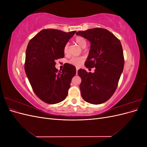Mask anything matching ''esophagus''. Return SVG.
I'll use <instances>...</instances> for the list:
<instances>
[{
    "instance_id": "esophagus-1",
    "label": "esophagus",
    "mask_w": 147,
    "mask_h": 147,
    "mask_svg": "<svg viewBox=\"0 0 147 147\" xmlns=\"http://www.w3.org/2000/svg\"><path fill=\"white\" fill-rule=\"evenodd\" d=\"M76 70H77V74H78V67H77V68H76Z\"/></svg>"
}]
</instances>
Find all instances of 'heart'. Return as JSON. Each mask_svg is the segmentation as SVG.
Returning <instances> with one entry per match:
<instances>
[{
    "mask_svg": "<svg viewBox=\"0 0 147 147\" xmlns=\"http://www.w3.org/2000/svg\"><path fill=\"white\" fill-rule=\"evenodd\" d=\"M74 41L82 48H84L86 46V40L82 36H77L75 38ZM64 53L65 56H68L69 54V44L68 43H66L64 47ZM84 59H85L84 57H72L69 61V63L76 67H80L83 64Z\"/></svg>",
    "mask_w": 147,
    "mask_h": 147,
    "instance_id": "1",
    "label": "heart"
}]
</instances>
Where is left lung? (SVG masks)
I'll return each mask as SVG.
<instances>
[{"instance_id":"obj_1","label":"left lung","mask_w":147,"mask_h":147,"mask_svg":"<svg viewBox=\"0 0 147 147\" xmlns=\"http://www.w3.org/2000/svg\"><path fill=\"white\" fill-rule=\"evenodd\" d=\"M77 35L88 39L91 48L86 68L95 67L94 72L79 69L81 77L80 89L83 99L92 104H100L107 101L116 91L123 70L124 59L121 42L109 30L92 28L78 31Z\"/></svg>"}]
</instances>
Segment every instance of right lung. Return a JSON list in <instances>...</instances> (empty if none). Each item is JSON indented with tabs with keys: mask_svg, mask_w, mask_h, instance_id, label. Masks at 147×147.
Wrapping results in <instances>:
<instances>
[{
	"mask_svg": "<svg viewBox=\"0 0 147 147\" xmlns=\"http://www.w3.org/2000/svg\"><path fill=\"white\" fill-rule=\"evenodd\" d=\"M76 31L43 29L30 40L26 52L24 70L35 94L49 104L64 100L76 68L66 64L62 71L55 61L64 57V47Z\"/></svg>",
	"mask_w": 147,
	"mask_h": 147,
	"instance_id": "1",
	"label": "right lung"
}]
</instances>
